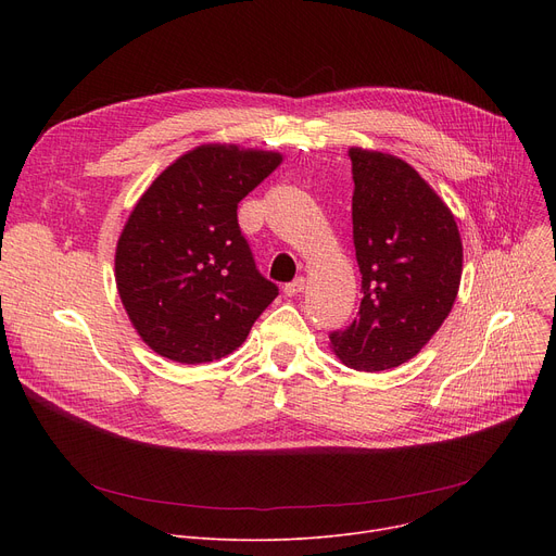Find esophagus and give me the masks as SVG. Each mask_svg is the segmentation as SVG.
<instances>
[{
    "instance_id": "34e87169",
    "label": "esophagus",
    "mask_w": 556,
    "mask_h": 556,
    "mask_svg": "<svg viewBox=\"0 0 556 556\" xmlns=\"http://www.w3.org/2000/svg\"><path fill=\"white\" fill-rule=\"evenodd\" d=\"M304 283H306V279H304V277H298V279H293V281L283 286V293H286L288 298H295V295H300L302 290H304Z\"/></svg>"
}]
</instances>
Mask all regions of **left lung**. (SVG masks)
Returning <instances> with one entry per match:
<instances>
[{
  "label": "left lung",
  "instance_id": "left-lung-1",
  "mask_svg": "<svg viewBox=\"0 0 556 556\" xmlns=\"http://www.w3.org/2000/svg\"><path fill=\"white\" fill-rule=\"evenodd\" d=\"M361 311L333 331L336 356L358 371L415 358L448 317L462 279V239L444 200L399 157L349 149Z\"/></svg>",
  "mask_w": 556,
  "mask_h": 556
}]
</instances>
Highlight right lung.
Masks as SVG:
<instances>
[{"label":"right lung","instance_id":"1","mask_svg":"<svg viewBox=\"0 0 556 556\" xmlns=\"http://www.w3.org/2000/svg\"><path fill=\"white\" fill-rule=\"evenodd\" d=\"M281 164L273 151L204 143L143 191L114 254L132 327L155 354L220 361L248 338L279 288L256 270L239 202Z\"/></svg>","mask_w":556,"mask_h":556}]
</instances>
